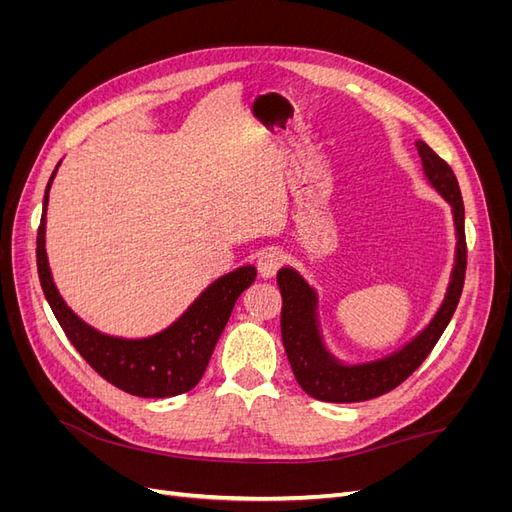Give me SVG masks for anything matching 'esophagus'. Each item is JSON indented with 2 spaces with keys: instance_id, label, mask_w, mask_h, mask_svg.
Instances as JSON below:
<instances>
[{
  "instance_id": "1",
  "label": "esophagus",
  "mask_w": 512,
  "mask_h": 512,
  "mask_svg": "<svg viewBox=\"0 0 512 512\" xmlns=\"http://www.w3.org/2000/svg\"><path fill=\"white\" fill-rule=\"evenodd\" d=\"M256 265H258V273L262 277H273L277 273V269L284 265V254L280 250H273V247H269V250L258 254Z\"/></svg>"
}]
</instances>
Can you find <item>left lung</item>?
<instances>
[{
	"label": "left lung",
	"mask_w": 512,
	"mask_h": 512,
	"mask_svg": "<svg viewBox=\"0 0 512 512\" xmlns=\"http://www.w3.org/2000/svg\"><path fill=\"white\" fill-rule=\"evenodd\" d=\"M418 156H421L425 177L453 207L455 230H457V250H455V267L448 284L446 297L438 309V314L427 327L418 333L410 344L401 350L384 356L374 363L363 365H344L324 348L318 320L316 305L318 297L314 288L294 269L277 271V286L282 292V342L292 367V374L297 378L301 389L320 401L331 404H354V401H367L393 391L412 371L418 369L427 354L438 344L446 324L451 322L461 290L466 280L468 265V247H466V230H463V200L459 192V183L448 166L436 151L427 143L416 141Z\"/></svg>",
	"instance_id": "obj_1"
}]
</instances>
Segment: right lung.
<instances>
[{
	"label": "right lung",
	"mask_w": 512,
	"mask_h": 512,
	"mask_svg": "<svg viewBox=\"0 0 512 512\" xmlns=\"http://www.w3.org/2000/svg\"><path fill=\"white\" fill-rule=\"evenodd\" d=\"M57 170V168H55ZM46 183L42 218L36 237V265L40 286L70 344L98 374L117 389L136 397H173L188 393L203 378L215 344L226 327L239 294L256 280L252 265L215 280L185 309V314L158 335L145 339L111 337L89 327L59 297L44 250V224L49 190Z\"/></svg>",
	"instance_id": "add662e5"
}]
</instances>
